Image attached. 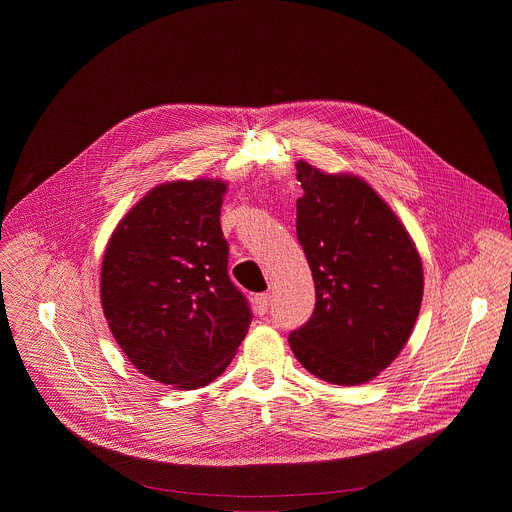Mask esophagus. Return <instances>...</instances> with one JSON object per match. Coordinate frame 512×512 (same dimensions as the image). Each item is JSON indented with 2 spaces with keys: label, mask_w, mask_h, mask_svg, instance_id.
<instances>
[{
  "label": "esophagus",
  "mask_w": 512,
  "mask_h": 512,
  "mask_svg": "<svg viewBox=\"0 0 512 512\" xmlns=\"http://www.w3.org/2000/svg\"><path fill=\"white\" fill-rule=\"evenodd\" d=\"M269 294H259V296H255V310H257V314L259 316H263L267 310H269Z\"/></svg>",
  "instance_id": "1"
}]
</instances>
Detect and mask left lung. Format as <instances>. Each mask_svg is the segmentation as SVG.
Masks as SVG:
<instances>
[{
  "label": "left lung",
  "mask_w": 512,
  "mask_h": 512,
  "mask_svg": "<svg viewBox=\"0 0 512 512\" xmlns=\"http://www.w3.org/2000/svg\"><path fill=\"white\" fill-rule=\"evenodd\" d=\"M298 241L316 285L312 318L289 346L312 375L362 385L397 358L423 298L421 257L397 214L358 176L296 164Z\"/></svg>",
  "instance_id": "1"
}]
</instances>
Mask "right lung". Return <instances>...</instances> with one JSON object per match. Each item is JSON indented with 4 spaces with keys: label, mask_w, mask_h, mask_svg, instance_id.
I'll return each mask as SVG.
<instances>
[{
    "label": "right lung",
    "mask_w": 512,
    "mask_h": 512,
    "mask_svg": "<svg viewBox=\"0 0 512 512\" xmlns=\"http://www.w3.org/2000/svg\"><path fill=\"white\" fill-rule=\"evenodd\" d=\"M225 192V182L200 178L152 188L121 218L101 265L117 344L141 375L176 389L221 375L253 318L227 269Z\"/></svg>",
    "instance_id": "obj_1"
}]
</instances>
